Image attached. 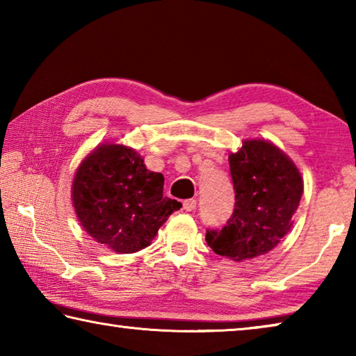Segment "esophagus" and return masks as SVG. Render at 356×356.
<instances>
[{
	"instance_id": "obj_1",
	"label": "esophagus",
	"mask_w": 356,
	"mask_h": 356,
	"mask_svg": "<svg viewBox=\"0 0 356 356\" xmlns=\"http://www.w3.org/2000/svg\"><path fill=\"white\" fill-rule=\"evenodd\" d=\"M184 209L186 212H191V210L196 209V200H185L184 201Z\"/></svg>"
}]
</instances>
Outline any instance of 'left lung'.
I'll return each mask as SVG.
<instances>
[{
	"label": "left lung",
	"mask_w": 356,
	"mask_h": 356,
	"mask_svg": "<svg viewBox=\"0 0 356 356\" xmlns=\"http://www.w3.org/2000/svg\"><path fill=\"white\" fill-rule=\"evenodd\" d=\"M236 209L226 226L207 231L216 254L236 262L267 254L287 236L303 195L293 161L270 141L246 140L229 155Z\"/></svg>",
	"instance_id": "8db88e82"
}]
</instances>
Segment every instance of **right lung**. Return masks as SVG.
Segmentation results:
<instances>
[{
	"instance_id": "right-lung-1",
	"label": "right lung",
	"mask_w": 356,
	"mask_h": 356,
	"mask_svg": "<svg viewBox=\"0 0 356 356\" xmlns=\"http://www.w3.org/2000/svg\"><path fill=\"white\" fill-rule=\"evenodd\" d=\"M163 174L122 144L104 143L84 159L72 184L78 221L95 242L130 254L150 245L182 204L163 196Z\"/></svg>"
}]
</instances>
